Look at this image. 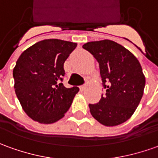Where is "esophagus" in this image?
I'll return each mask as SVG.
<instances>
[{
  "label": "esophagus",
  "mask_w": 158,
  "mask_h": 158,
  "mask_svg": "<svg viewBox=\"0 0 158 158\" xmlns=\"http://www.w3.org/2000/svg\"><path fill=\"white\" fill-rule=\"evenodd\" d=\"M85 89H86V84H84V85H81V87H80V89H81V91H83Z\"/></svg>",
  "instance_id": "34e87169"
}]
</instances>
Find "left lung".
Listing matches in <instances>:
<instances>
[{"mask_svg":"<svg viewBox=\"0 0 158 158\" xmlns=\"http://www.w3.org/2000/svg\"><path fill=\"white\" fill-rule=\"evenodd\" d=\"M82 48L99 63L106 89L100 102L89 105L92 116L106 127L126 122L139 106L145 85L139 60L121 44L109 40L88 42Z\"/></svg>","mask_w":158,"mask_h":158,"instance_id":"left-lung-1","label":"left lung"}]
</instances>
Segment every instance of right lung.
Segmentation results:
<instances>
[{
	"instance_id": "right-lung-1",
	"label": "right lung",
	"mask_w": 158,
	"mask_h": 158,
	"mask_svg": "<svg viewBox=\"0 0 158 158\" xmlns=\"http://www.w3.org/2000/svg\"><path fill=\"white\" fill-rule=\"evenodd\" d=\"M77 44L44 40L21 53L13 70L15 90L25 113L33 120L52 124L64 116L79 88H65L64 64Z\"/></svg>"
}]
</instances>
